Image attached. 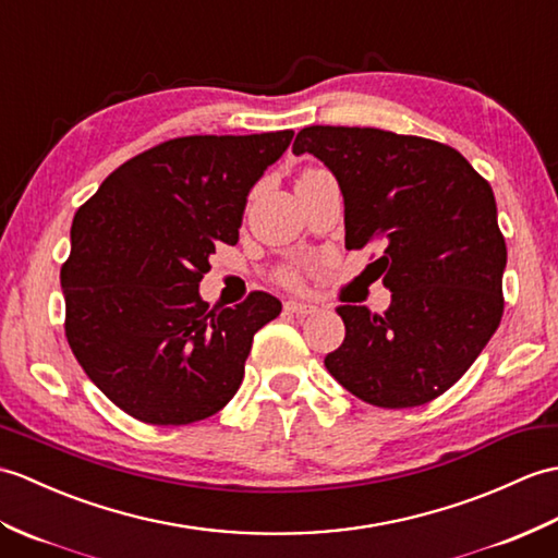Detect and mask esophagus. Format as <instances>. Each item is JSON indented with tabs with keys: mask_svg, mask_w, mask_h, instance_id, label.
I'll use <instances>...</instances> for the list:
<instances>
[{
	"mask_svg": "<svg viewBox=\"0 0 558 558\" xmlns=\"http://www.w3.org/2000/svg\"><path fill=\"white\" fill-rule=\"evenodd\" d=\"M284 311H290V314H296V316H308V314H316L318 306L311 302H302V300H290V302H284Z\"/></svg>",
	"mask_w": 558,
	"mask_h": 558,
	"instance_id": "obj_1",
	"label": "esophagus"
}]
</instances>
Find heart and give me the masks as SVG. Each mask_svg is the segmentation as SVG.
<instances>
[{
  "label": "heart",
  "instance_id": "1",
  "mask_svg": "<svg viewBox=\"0 0 558 558\" xmlns=\"http://www.w3.org/2000/svg\"><path fill=\"white\" fill-rule=\"evenodd\" d=\"M282 280H284V282H294V280H296V276H294L292 270H290V274H284V276H282Z\"/></svg>",
  "mask_w": 558,
  "mask_h": 558
}]
</instances>
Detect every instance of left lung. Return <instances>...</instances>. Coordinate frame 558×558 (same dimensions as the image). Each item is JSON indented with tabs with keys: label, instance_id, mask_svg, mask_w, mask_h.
Here are the masks:
<instances>
[{
	"label": "left lung",
	"instance_id": "1",
	"mask_svg": "<svg viewBox=\"0 0 558 558\" xmlns=\"http://www.w3.org/2000/svg\"><path fill=\"white\" fill-rule=\"evenodd\" d=\"M292 151L328 166L344 199V247L378 242L392 292L383 314L338 308L347 332L326 368L383 409L447 392L504 314L507 242L489 183L457 149L378 128L311 125Z\"/></svg>",
	"mask_w": 558,
	"mask_h": 558
}]
</instances>
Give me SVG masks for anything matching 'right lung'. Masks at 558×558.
Masks as SVG:
<instances>
[{
	"label": "right lung",
	"instance_id": "right-lung-1",
	"mask_svg": "<svg viewBox=\"0 0 558 558\" xmlns=\"http://www.w3.org/2000/svg\"><path fill=\"white\" fill-rule=\"evenodd\" d=\"M294 133L168 140L104 180L77 209L61 268L66 338L87 378L151 425H187L240 390L254 332L282 304L252 292L209 308L199 282L235 244L252 187Z\"/></svg>",
	"mask_w": 558,
	"mask_h": 558
}]
</instances>
